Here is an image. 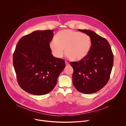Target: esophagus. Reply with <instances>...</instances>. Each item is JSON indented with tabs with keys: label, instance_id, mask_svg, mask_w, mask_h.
<instances>
[{
	"label": "esophagus",
	"instance_id": "1",
	"mask_svg": "<svg viewBox=\"0 0 126 126\" xmlns=\"http://www.w3.org/2000/svg\"><path fill=\"white\" fill-rule=\"evenodd\" d=\"M65 64H66V66H69V65H70L69 63L67 61H65Z\"/></svg>",
	"mask_w": 126,
	"mask_h": 126
}]
</instances>
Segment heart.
I'll return each instance as SVG.
<instances>
[{
  "label": "heart",
  "mask_w": 126,
  "mask_h": 126,
  "mask_svg": "<svg viewBox=\"0 0 126 126\" xmlns=\"http://www.w3.org/2000/svg\"><path fill=\"white\" fill-rule=\"evenodd\" d=\"M91 47V39L86 34L65 29L58 32L49 43V48L55 57L60 58L64 51L69 59L74 61L84 58Z\"/></svg>",
  "instance_id": "b5f03b06"
}]
</instances>
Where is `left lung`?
<instances>
[{"label":"left lung","instance_id":"obj_1","mask_svg":"<svg viewBox=\"0 0 126 126\" xmlns=\"http://www.w3.org/2000/svg\"><path fill=\"white\" fill-rule=\"evenodd\" d=\"M88 35L91 39V47L88 54L78 62H72L74 71L72 81L79 92L94 93L108 82L112 71L114 55L109 43L94 31L78 29Z\"/></svg>","mask_w":126,"mask_h":126}]
</instances>
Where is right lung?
Returning a JSON list of instances; mask_svg holds the SVG:
<instances>
[{
  "label": "right lung",
  "instance_id": "obj_1",
  "mask_svg": "<svg viewBox=\"0 0 126 126\" xmlns=\"http://www.w3.org/2000/svg\"><path fill=\"white\" fill-rule=\"evenodd\" d=\"M52 30H37L23 36L13 55V64L19 86L35 95L46 94L55 87L65 67V61L53 57L49 43Z\"/></svg>",
  "mask_w": 126,
  "mask_h": 126
}]
</instances>
